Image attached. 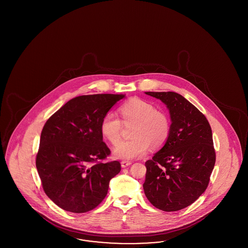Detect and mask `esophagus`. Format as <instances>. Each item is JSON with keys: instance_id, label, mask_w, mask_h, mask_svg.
Instances as JSON below:
<instances>
[{"instance_id": "34e87169", "label": "esophagus", "mask_w": 248, "mask_h": 248, "mask_svg": "<svg viewBox=\"0 0 248 248\" xmlns=\"http://www.w3.org/2000/svg\"><path fill=\"white\" fill-rule=\"evenodd\" d=\"M131 165H132V162H130V161H122L121 162V166L123 168H125V167H127V166Z\"/></svg>"}]
</instances>
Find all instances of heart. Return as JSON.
I'll list each match as a JSON object with an SVG mask.
<instances>
[{"instance_id": "heart-1", "label": "heart", "mask_w": 248, "mask_h": 248, "mask_svg": "<svg viewBox=\"0 0 248 248\" xmlns=\"http://www.w3.org/2000/svg\"><path fill=\"white\" fill-rule=\"evenodd\" d=\"M124 124L135 123L133 140L118 143L113 155L116 159L133 160L143 156L149 147L157 148L168 139L170 120L166 113L158 111L149 102L133 98L120 107ZM122 122L113 113H107L101 121L100 131L105 139L115 144L120 140Z\"/></svg>"}]
</instances>
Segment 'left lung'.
<instances>
[{"label":"left lung","mask_w":248,"mask_h":248,"mask_svg":"<svg viewBox=\"0 0 248 248\" xmlns=\"http://www.w3.org/2000/svg\"><path fill=\"white\" fill-rule=\"evenodd\" d=\"M161 100L170 113L164 146L145 162V196L165 212L186 208L207 188L216 163L210 124L203 113L174 92H145Z\"/></svg>","instance_id":"1"}]
</instances>
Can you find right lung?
<instances>
[{"mask_svg": "<svg viewBox=\"0 0 248 248\" xmlns=\"http://www.w3.org/2000/svg\"><path fill=\"white\" fill-rule=\"evenodd\" d=\"M124 97L104 93L73 98L45 123L36 168L45 194L62 209L77 214L93 210L120 172L119 162H100L111 153L100 124Z\"/></svg>", "mask_w": 248, "mask_h": 248, "instance_id": "1", "label": "right lung"}]
</instances>
